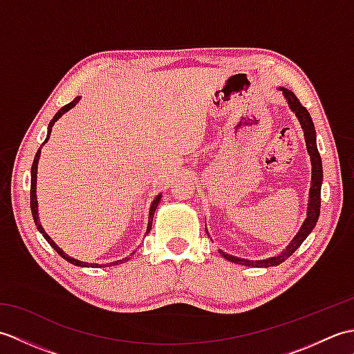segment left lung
Listing matches in <instances>:
<instances>
[{
    "label": "left lung",
    "mask_w": 354,
    "mask_h": 354,
    "mask_svg": "<svg viewBox=\"0 0 354 354\" xmlns=\"http://www.w3.org/2000/svg\"><path fill=\"white\" fill-rule=\"evenodd\" d=\"M280 91H283L286 100L289 103V108L295 112V115L299 120V124H301L303 131H304V140H306V146H307V152L310 155V162H312V183H310V192H309V207H307V217L303 223V227L299 228L297 232V236L292 239V242L288 245V248L281 252L275 255V257H270L266 260H246V259H239L234 257V255L225 254L221 251L225 259L237 263V265H243V266H254V268H269V266H277L283 263L286 259H289L290 255L298 250V246L301 245L306 237L310 234L312 230L315 228V225L318 222L319 217V208H321V184H322V162H321V156L317 147V132H315V126L312 122V117L299 100L297 99V95L292 91L286 88H280Z\"/></svg>",
    "instance_id": "left-lung-1"
}]
</instances>
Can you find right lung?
<instances>
[{
    "mask_svg": "<svg viewBox=\"0 0 354 354\" xmlns=\"http://www.w3.org/2000/svg\"><path fill=\"white\" fill-rule=\"evenodd\" d=\"M80 100V97H76V99H74L73 102H70L68 104H65L64 108H61L59 109L57 112H56V115L53 117V120L50 122V124H48V133H47V138H45V141L42 142V146L45 145V142L48 141V138H50V133H51V127H53V124H55L59 118H61L66 111H70L73 106H76V103ZM42 146L39 147V150H37L36 152V155H35V160H33V164H32V185H30V208H32V216H33V221H35V223H36V227H37V230H39V232L41 234L44 236V239L47 240V242L50 243V246L53 248V250H55L59 255H61V257H64L66 261H70L71 265H76V266H84V268H89V266H93V268H95V266H115V265H120V263H124L127 259H123V260H117V261H112V263H108V265H94V263H85V261H80V260H76V259H73V257H70V255H66L61 248H59L55 242H53L51 240V237L47 234V232L44 231V228H42V225L39 223V216H37V201H36V173H37V161H39V156H41V149H42ZM160 199H161V194H158V196L155 198V201L152 202V205H150V212H149V223H147V231L146 232H149L150 231V228H152V221H153V214H155V209H156V207H158V204H160Z\"/></svg>",
    "mask_w": 354,
    "mask_h": 354,
    "instance_id": "add662e5",
    "label": "right lung"
}]
</instances>
